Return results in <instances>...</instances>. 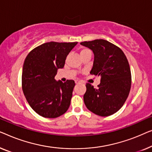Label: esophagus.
<instances>
[{"instance_id": "34e87169", "label": "esophagus", "mask_w": 152, "mask_h": 152, "mask_svg": "<svg viewBox=\"0 0 152 152\" xmlns=\"http://www.w3.org/2000/svg\"><path fill=\"white\" fill-rule=\"evenodd\" d=\"M75 83H76V85L80 84V83H81L80 82V81H78V80H76V81H75Z\"/></svg>"}]
</instances>
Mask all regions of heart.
Wrapping results in <instances>:
<instances>
[{"instance_id": "1", "label": "heart", "mask_w": 152, "mask_h": 152, "mask_svg": "<svg viewBox=\"0 0 152 152\" xmlns=\"http://www.w3.org/2000/svg\"><path fill=\"white\" fill-rule=\"evenodd\" d=\"M79 52H80V56H84L85 54H91V52L90 50H89L88 48H82L79 51Z\"/></svg>"}]
</instances>
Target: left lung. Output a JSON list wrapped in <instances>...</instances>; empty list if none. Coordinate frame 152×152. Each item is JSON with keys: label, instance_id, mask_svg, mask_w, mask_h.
<instances>
[{"label": "left lung", "instance_id": "obj_1", "mask_svg": "<svg viewBox=\"0 0 152 152\" xmlns=\"http://www.w3.org/2000/svg\"><path fill=\"white\" fill-rule=\"evenodd\" d=\"M93 51L94 60L90 74L100 76L97 88L87 83L84 102L87 108L100 116L118 112L129 94L132 75L127 58L121 48L103 39L80 42Z\"/></svg>", "mask_w": 152, "mask_h": 152}]
</instances>
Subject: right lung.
Segmentation results:
<instances>
[{
	"label": "right lung",
	"instance_id": "obj_1",
	"mask_svg": "<svg viewBox=\"0 0 152 152\" xmlns=\"http://www.w3.org/2000/svg\"><path fill=\"white\" fill-rule=\"evenodd\" d=\"M77 43L45 42L27 56L23 67L22 89L29 104L40 116L57 118L69 108L75 83L73 80L63 83L54 78Z\"/></svg>",
	"mask_w": 152,
	"mask_h": 152
}]
</instances>
